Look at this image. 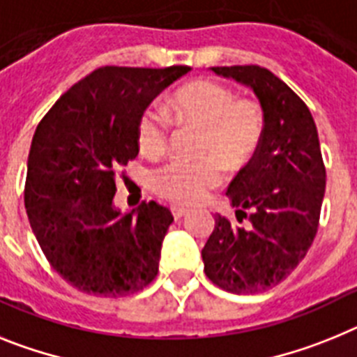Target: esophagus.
Segmentation results:
<instances>
[{
    "label": "esophagus",
    "mask_w": 357,
    "mask_h": 357,
    "mask_svg": "<svg viewBox=\"0 0 357 357\" xmlns=\"http://www.w3.org/2000/svg\"><path fill=\"white\" fill-rule=\"evenodd\" d=\"M188 213L187 208H181V206H174L172 208V215L176 217V219H181V217H185Z\"/></svg>",
    "instance_id": "1"
}]
</instances>
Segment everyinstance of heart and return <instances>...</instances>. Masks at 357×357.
I'll use <instances>...</instances> for the list:
<instances>
[{"instance_id": "1", "label": "heart", "mask_w": 357, "mask_h": 357, "mask_svg": "<svg viewBox=\"0 0 357 357\" xmlns=\"http://www.w3.org/2000/svg\"><path fill=\"white\" fill-rule=\"evenodd\" d=\"M169 107L185 126L199 129L196 161H172L153 176V188L161 199L192 206L225 181L226 167L243 169L255 156L264 116L255 102L235 100L228 86L199 79L181 86L169 98ZM136 138L142 153L158 158L169 144V120L156 107H147L138 119Z\"/></svg>"}]
</instances>
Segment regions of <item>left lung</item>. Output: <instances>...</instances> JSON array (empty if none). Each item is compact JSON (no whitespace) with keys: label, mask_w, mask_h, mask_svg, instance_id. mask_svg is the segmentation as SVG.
I'll return each mask as SVG.
<instances>
[{"label":"left lung","mask_w":357,"mask_h":357,"mask_svg":"<svg viewBox=\"0 0 357 357\" xmlns=\"http://www.w3.org/2000/svg\"><path fill=\"white\" fill-rule=\"evenodd\" d=\"M212 71L255 93L264 113V135L226 192L237 221L248 217L250 226L231 225L215 213L201 252L204 273L230 293H260L280 284L316 237L325 194L320 140L307 105L269 70L252 64Z\"/></svg>","instance_id":"8db88e82"}]
</instances>
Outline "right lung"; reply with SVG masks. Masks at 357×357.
<instances>
[{"mask_svg":"<svg viewBox=\"0 0 357 357\" xmlns=\"http://www.w3.org/2000/svg\"><path fill=\"white\" fill-rule=\"evenodd\" d=\"M188 66H104L71 86L39 122L24 183V208L52 268L97 296H127L158 275L174 217L156 201L122 213L116 172L138 156L145 107Z\"/></svg>","mask_w":357,"mask_h":357,"instance_id":"obj_1","label":"right lung"}]
</instances>
